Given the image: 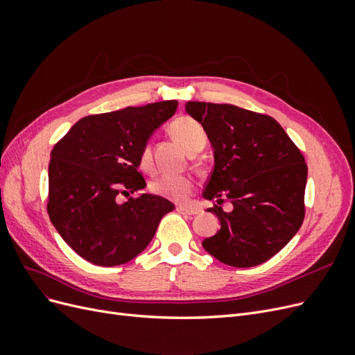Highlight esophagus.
Returning a JSON list of instances; mask_svg holds the SVG:
<instances>
[{"instance_id":"1","label":"esophagus","mask_w":355,"mask_h":355,"mask_svg":"<svg viewBox=\"0 0 355 355\" xmlns=\"http://www.w3.org/2000/svg\"><path fill=\"white\" fill-rule=\"evenodd\" d=\"M176 210L182 214H187V216H194V214L200 213V209L197 207H188V206H178Z\"/></svg>"}]
</instances>
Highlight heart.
I'll return each mask as SVG.
<instances>
[{"mask_svg":"<svg viewBox=\"0 0 355 355\" xmlns=\"http://www.w3.org/2000/svg\"><path fill=\"white\" fill-rule=\"evenodd\" d=\"M168 130L176 141L184 146L185 151L198 153L207 142V133L197 120L191 116H179L170 124ZM151 146L145 145L139 154V166L145 171L153 170ZM194 180L185 175H161L151 184V191L155 196L173 201H185L194 191Z\"/></svg>","mask_w":355,"mask_h":355,"instance_id":"b5f03b06","label":"heart"}]
</instances>
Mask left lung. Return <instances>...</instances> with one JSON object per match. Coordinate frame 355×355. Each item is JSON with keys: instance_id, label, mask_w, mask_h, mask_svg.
I'll list each match as a JSON object with an SVG mask.
<instances>
[{"instance_id": "1", "label": "left lung", "mask_w": 355, "mask_h": 355, "mask_svg": "<svg viewBox=\"0 0 355 355\" xmlns=\"http://www.w3.org/2000/svg\"><path fill=\"white\" fill-rule=\"evenodd\" d=\"M206 128L214 167L202 197L220 230L202 241L225 265L250 268L271 259L295 237L305 218L308 167L299 148L272 116L228 103L188 102ZM228 199L231 212L220 204Z\"/></svg>"}]
</instances>
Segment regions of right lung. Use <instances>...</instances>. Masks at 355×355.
I'll return each instance as SVG.
<instances>
[{"instance_id":"obj_1","label":"right lung","mask_w":355,"mask_h":355,"mask_svg":"<svg viewBox=\"0 0 355 355\" xmlns=\"http://www.w3.org/2000/svg\"><path fill=\"white\" fill-rule=\"evenodd\" d=\"M178 101L127 106L75 123L51 151L47 213L53 227L83 259L101 266L130 262L146 249L168 200L118 196L146 187L139 154L155 128L176 112Z\"/></svg>"}]
</instances>
